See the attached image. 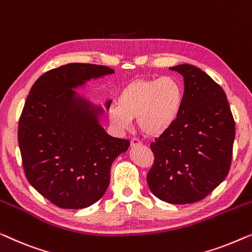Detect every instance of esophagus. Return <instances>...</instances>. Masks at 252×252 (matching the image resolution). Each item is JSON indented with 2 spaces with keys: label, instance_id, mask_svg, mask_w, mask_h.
<instances>
[{
  "label": "esophagus",
  "instance_id": "esophagus-1",
  "mask_svg": "<svg viewBox=\"0 0 252 252\" xmlns=\"http://www.w3.org/2000/svg\"><path fill=\"white\" fill-rule=\"evenodd\" d=\"M130 144H131V147L139 146V145H141V141H140V140H138L137 138H132V139L130 140Z\"/></svg>",
  "mask_w": 252,
  "mask_h": 252
}]
</instances>
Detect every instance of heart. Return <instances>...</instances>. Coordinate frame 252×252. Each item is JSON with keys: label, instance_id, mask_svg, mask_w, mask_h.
<instances>
[{"label": "heart", "instance_id": "1", "mask_svg": "<svg viewBox=\"0 0 252 252\" xmlns=\"http://www.w3.org/2000/svg\"><path fill=\"white\" fill-rule=\"evenodd\" d=\"M184 92L173 77L137 80L119 95V104L108 108L109 121L119 131H126L137 118L138 127L147 136H161L177 121L183 107Z\"/></svg>", "mask_w": 252, "mask_h": 252}]
</instances>
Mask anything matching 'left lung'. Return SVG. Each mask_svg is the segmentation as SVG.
Wrapping results in <instances>:
<instances>
[{"mask_svg":"<svg viewBox=\"0 0 252 252\" xmlns=\"http://www.w3.org/2000/svg\"><path fill=\"white\" fill-rule=\"evenodd\" d=\"M184 77V101L173 126L151 148V192L171 204L194 203L228 175L235 123L224 90L207 73L182 63L170 67Z\"/></svg>","mask_w":252,"mask_h":252,"instance_id":"1","label":"left lung"}]
</instances>
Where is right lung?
Here are the masks:
<instances>
[{"label": "right lung", "instance_id": "add662e5", "mask_svg": "<svg viewBox=\"0 0 252 252\" xmlns=\"http://www.w3.org/2000/svg\"><path fill=\"white\" fill-rule=\"evenodd\" d=\"M112 74L106 66L67 63L38 77L25 102L18 126L25 175L57 207L83 209L100 200L113 161L130 146L100 125L111 100L104 108L76 91Z\"/></svg>", "mask_w": 252, "mask_h": 252}]
</instances>
